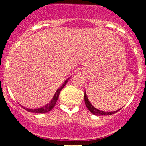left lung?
Segmentation results:
<instances>
[{"label": "left lung", "mask_w": 146, "mask_h": 146, "mask_svg": "<svg viewBox=\"0 0 146 146\" xmlns=\"http://www.w3.org/2000/svg\"><path fill=\"white\" fill-rule=\"evenodd\" d=\"M84 99H85V105H86L87 108L89 110V111H90V112H92L93 114H95V115H112V114H115L116 112H117V111H119V110H121V109H120V110H117V111H111V112H108V111L105 112V111H100V110H98V109L95 108V107H94L91 104V103L90 102L89 100H88V97H87L85 92V95H84Z\"/></svg>", "instance_id": "1"}]
</instances>
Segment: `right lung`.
<instances>
[{
  "instance_id": "obj_1",
  "label": "right lung",
  "mask_w": 146,
  "mask_h": 146,
  "mask_svg": "<svg viewBox=\"0 0 146 146\" xmlns=\"http://www.w3.org/2000/svg\"><path fill=\"white\" fill-rule=\"evenodd\" d=\"M67 81L68 80H66V81H65L64 84H63L62 86L60 87V88L57 90L56 92V94L54 95V98H53V99L51 100V101L48 104H47L46 105H45L44 107H41V108H39V109H33V110H32V109L25 108V107H23V108H24L26 111H30V112H35V113H46L48 112V111H51V110L54 108V106H55L56 103L57 102V100H58V96H59L60 92H61V90H62L63 88L65 86V85H66Z\"/></svg>"
}]
</instances>
